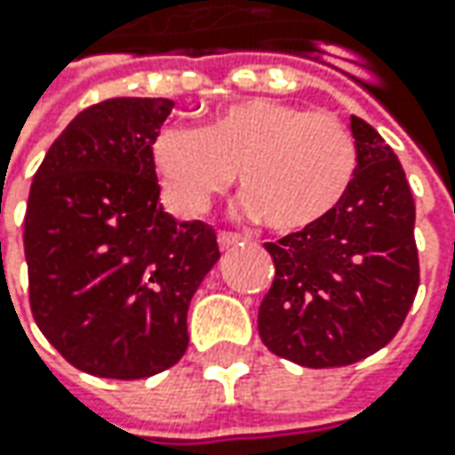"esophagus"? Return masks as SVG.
<instances>
[{
    "label": "esophagus",
    "mask_w": 455,
    "mask_h": 455,
    "mask_svg": "<svg viewBox=\"0 0 455 455\" xmlns=\"http://www.w3.org/2000/svg\"><path fill=\"white\" fill-rule=\"evenodd\" d=\"M243 240H245V237L237 235V233H220V235H218V243H220V248H222V251H230L233 245L243 243Z\"/></svg>",
    "instance_id": "1"
}]
</instances>
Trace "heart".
Here are the masks:
<instances>
[{
	"mask_svg": "<svg viewBox=\"0 0 455 455\" xmlns=\"http://www.w3.org/2000/svg\"><path fill=\"white\" fill-rule=\"evenodd\" d=\"M149 159L166 202L184 215L207 210L237 174L248 215L275 233H296L344 202L359 151L337 116L248 98L212 111L195 132H156Z\"/></svg>",
	"mask_w": 455,
	"mask_h": 455,
	"instance_id": "heart-1",
	"label": "heart"
}]
</instances>
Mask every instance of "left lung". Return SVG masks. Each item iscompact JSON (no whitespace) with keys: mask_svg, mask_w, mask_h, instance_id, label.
Wrapping results in <instances>:
<instances>
[{"mask_svg":"<svg viewBox=\"0 0 455 455\" xmlns=\"http://www.w3.org/2000/svg\"><path fill=\"white\" fill-rule=\"evenodd\" d=\"M357 180L322 222L266 243L275 275L258 334L301 367H344L375 355L411 311L418 283L415 202L395 151L357 116Z\"/></svg>","mask_w":455,"mask_h":455,"instance_id":"left-lung-1","label":"left lung"}]
</instances>
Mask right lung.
Masks as SVG:
<instances>
[{"label": "right lung", "instance_id": "obj_1", "mask_svg": "<svg viewBox=\"0 0 455 455\" xmlns=\"http://www.w3.org/2000/svg\"><path fill=\"white\" fill-rule=\"evenodd\" d=\"M169 98H108L80 111L37 169L25 215L32 316L96 377L141 379L187 352V308L218 263V235L159 204L154 133Z\"/></svg>", "mask_w": 455, "mask_h": 455}]
</instances>
